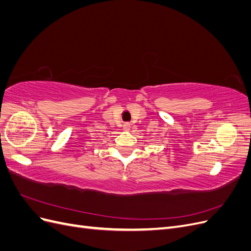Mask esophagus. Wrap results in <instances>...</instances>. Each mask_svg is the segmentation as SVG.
Returning <instances> with one entry per match:
<instances>
[{
    "label": "esophagus",
    "instance_id": "34e87169",
    "mask_svg": "<svg viewBox=\"0 0 251 251\" xmlns=\"http://www.w3.org/2000/svg\"><path fill=\"white\" fill-rule=\"evenodd\" d=\"M130 127H131V124H130V123H125V124H124V128H125L126 131L130 130Z\"/></svg>",
    "mask_w": 251,
    "mask_h": 251
}]
</instances>
